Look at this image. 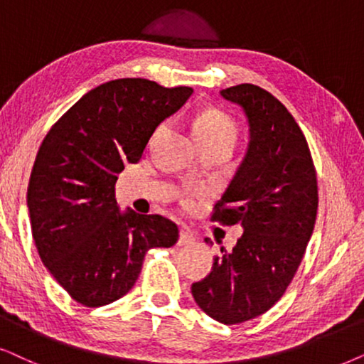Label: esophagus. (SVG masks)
Segmentation results:
<instances>
[{"instance_id":"34e87169","label":"esophagus","mask_w":364,"mask_h":364,"mask_svg":"<svg viewBox=\"0 0 364 364\" xmlns=\"http://www.w3.org/2000/svg\"><path fill=\"white\" fill-rule=\"evenodd\" d=\"M195 241V236H193V232L190 230H185V228H181L179 230V240H178V245L179 246H185V245H190Z\"/></svg>"}]
</instances>
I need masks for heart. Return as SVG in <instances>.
<instances>
[{
	"label": "heart",
	"mask_w": 364,
	"mask_h": 364,
	"mask_svg": "<svg viewBox=\"0 0 364 364\" xmlns=\"http://www.w3.org/2000/svg\"><path fill=\"white\" fill-rule=\"evenodd\" d=\"M168 129V124L163 123L158 126L154 132L151 143L156 141ZM195 134L198 141L201 144H213V143H230L235 146L238 139V124L231 118L230 114L223 113L220 109H206L198 116L195 123ZM203 191L200 190H188L183 195V205L186 208L195 206L198 196H201Z\"/></svg>",
	"instance_id": "heart-1"
}]
</instances>
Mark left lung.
I'll list each match as a JSON object with an SVG mask.
<instances>
[{"mask_svg":"<svg viewBox=\"0 0 364 364\" xmlns=\"http://www.w3.org/2000/svg\"><path fill=\"white\" fill-rule=\"evenodd\" d=\"M220 93L243 108L250 144L211 221L243 235L191 293L208 316L238 324L268 311L291 283L316 221L318 181L306 138L279 100L250 83Z\"/></svg>","mask_w":364,"mask_h":364,"instance_id":"8db88e82","label":"left lung"}]
</instances>
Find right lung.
<instances>
[{
    "label": "right lung",
    "mask_w": 364,
    "mask_h": 364,
    "mask_svg": "<svg viewBox=\"0 0 364 364\" xmlns=\"http://www.w3.org/2000/svg\"><path fill=\"white\" fill-rule=\"evenodd\" d=\"M191 93L143 77L108 81L76 101L43 139L28 185L33 238L43 264L76 303L98 308L124 296L146 251L178 241L171 220L121 213L114 185Z\"/></svg>",
    "instance_id": "add662e5"
}]
</instances>
